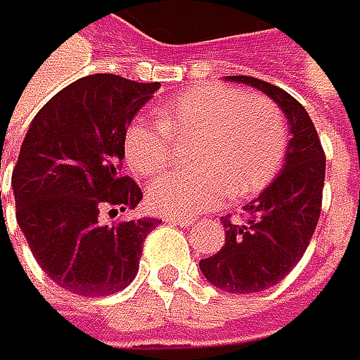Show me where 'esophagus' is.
Returning <instances> with one entry per match:
<instances>
[{
  "instance_id": "1",
  "label": "esophagus",
  "mask_w": 360,
  "mask_h": 360,
  "mask_svg": "<svg viewBox=\"0 0 360 360\" xmlns=\"http://www.w3.org/2000/svg\"><path fill=\"white\" fill-rule=\"evenodd\" d=\"M166 220L168 222H176V224H181V226H192L194 224V218H184V216L181 218H179V216H168Z\"/></svg>"
}]
</instances>
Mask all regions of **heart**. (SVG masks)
I'll return each instance as SVG.
<instances>
[{"mask_svg": "<svg viewBox=\"0 0 360 360\" xmlns=\"http://www.w3.org/2000/svg\"><path fill=\"white\" fill-rule=\"evenodd\" d=\"M162 122L136 118L125 131V160L138 174H153L172 158V142L188 140L194 168L172 170L146 190L148 205L162 214H198L222 196L242 198L264 190L287 150V122L281 108L261 94L224 86H198L160 110Z\"/></svg>", "mask_w": 360, "mask_h": 360, "instance_id": "b5f03b06", "label": "heart"}]
</instances>
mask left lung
I'll return each mask as SVG.
<instances>
[{"label": "left lung", "mask_w": 360, "mask_h": 360, "mask_svg": "<svg viewBox=\"0 0 360 360\" xmlns=\"http://www.w3.org/2000/svg\"><path fill=\"white\" fill-rule=\"evenodd\" d=\"M266 92L289 125L285 162L274 181L244 205L246 220L224 218V246L200 259L202 276L229 294H255L276 285L302 259L320 220L326 158L307 110L278 86L248 75H229Z\"/></svg>", "instance_id": "1"}]
</instances>
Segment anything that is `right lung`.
I'll use <instances>...</instances> for the list:
<instances>
[{"label":"right lung","mask_w":360,"mask_h":360,"mask_svg":"<svg viewBox=\"0 0 360 360\" xmlns=\"http://www.w3.org/2000/svg\"><path fill=\"white\" fill-rule=\"evenodd\" d=\"M160 84L88 75L43 105L12 170L17 222L38 266L66 292L99 298L138 274L155 218L103 222V212L136 210L142 190L120 176L125 131Z\"/></svg>","instance_id":"add662e5"}]
</instances>
